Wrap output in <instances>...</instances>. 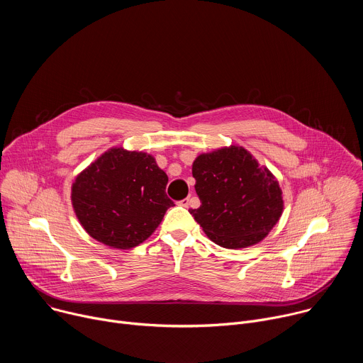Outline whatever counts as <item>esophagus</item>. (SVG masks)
<instances>
[{
  "label": "esophagus",
  "instance_id": "34e87169",
  "mask_svg": "<svg viewBox=\"0 0 363 363\" xmlns=\"http://www.w3.org/2000/svg\"><path fill=\"white\" fill-rule=\"evenodd\" d=\"M189 202H191V198H185V199H182V201H179L178 203L181 205V206H185V208H186V206L189 205Z\"/></svg>",
  "mask_w": 363,
  "mask_h": 363
}]
</instances>
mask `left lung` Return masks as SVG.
<instances>
[{"label": "left lung", "instance_id": "8db88e82", "mask_svg": "<svg viewBox=\"0 0 363 363\" xmlns=\"http://www.w3.org/2000/svg\"><path fill=\"white\" fill-rule=\"evenodd\" d=\"M192 177L201 206L189 213L206 237L224 248L263 241L283 214L277 178L242 146L198 155Z\"/></svg>", "mask_w": 363, "mask_h": 363}]
</instances>
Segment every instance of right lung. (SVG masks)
<instances>
[{"label": "right lung", "instance_id": "obj_1", "mask_svg": "<svg viewBox=\"0 0 363 363\" xmlns=\"http://www.w3.org/2000/svg\"><path fill=\"white\" fill-rule=\"evenodd\" d=\"M168 175L152 155L111 147L72 185V205L84 231L111 248L139 245L161 224L174 202Z\"/></svg>", "mask_w": 363, "mask_h": 363}]
</instances>
